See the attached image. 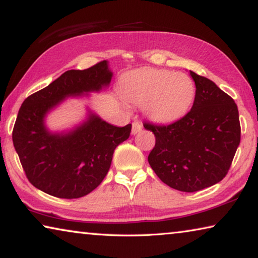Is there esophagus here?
<instances>
[{"label":"esophagus","mask_w":258,"mask_h":258,"mask_svg":"<svg viewBox=\"0 0 258 258\" xmlns=\"http://www.w3.org/2000/svg\"><path fill=\"white\" fill-rule=\"evenodd\" d=\"M141 131H142V126L140 125V123H138V121H134L132 124V134L135 135L141 132Z\"/></svg>","instance_id":"esophagus-1"}]
</instances>
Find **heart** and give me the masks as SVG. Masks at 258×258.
<instances>
[{
	"instance_id": "1",
	"label": "heart",
	"mask_w": 258,
	"mask_h": 258,
	"mask_svg": "<svg viewBox=\"0 0 258 258\" xmlns=\"http://www.w3.org/2000/svg\"><path fill=\"white\" fill-rule=\"evenodd\" d=\"M119 93L125 102L135 107L145 106L149 119L166 124L182 118L190 110L196 87L184 73L146 68L126 76Z\"/></svg>"
}]
</instances>
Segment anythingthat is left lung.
Here are the masks:
<instances>
[{
    "instance_id": "obj_1",
    "label": "left lung",
    "mask_w": 258,
    "mask_h": 258,
    "mask_svg": "<svg viewBox=\"0 0 258 258\" xmlns=\"http://www.w3.org/2000/svg\"><path fill=\"white\" fill-rule=\"evenodd\" d=\"M196 84L191 110L171 125L145 124L156 137L148 161L173 189L196 192L228 173L240 143L239 111L215 83L190 71Z\"/></svg>"
}]
</instances>
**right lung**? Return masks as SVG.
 <instances>
[{
	"label": "right lung",
	"mask_w": 258,
	"mask_h": 258,
	"mask_svg": "<svg viewBox=\"0 0 258 258\" xmlns=\"http://www.w3.org/2000/svg\"><path fill=\"white\" fill-rule=\"evenodd\" d=\"M107 60L85 71H68L25 100L12 141L26 176L38 190L58 198H81L106 177L116 147L132 125L118 127L86 106L85 118L73 127L52 131L46 118L68 99H90L110 85Z\"/></svg>",
	"instance_id": "right-lung-1"
}]
</instances>
